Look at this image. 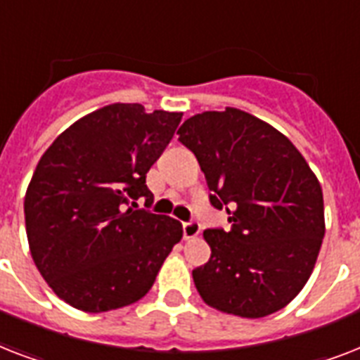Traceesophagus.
<instances>
[{
	"label": "esophagus",
	"mask_w": 360,
	"mask_h": 360,
	"mask_svg": "<svg viewBox=\"0 0 360 360\" xmlns=\"http://www.w3.org/2000/svg\"><path fill=\"white\" fill-rule=\"evenodd\" d=\"M200 230H202V226L196 220L183 222V236H185V239H194V237H198L200 236Z\"/></svg>",
	"instance_id": "obj_1"
}]
</instances>
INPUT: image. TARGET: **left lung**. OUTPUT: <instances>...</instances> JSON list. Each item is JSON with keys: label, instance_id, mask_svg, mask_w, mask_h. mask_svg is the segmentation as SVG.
Listing matches in <instances>:
<instances>
[{"label": "left lung", "instance_id": "1", "mask_svg": "<svg viewBox=\"0 0 360 360\" xmlns=\"http://www.w3.org/2000/svg\"><path fill=\"white\" fill-rule=\"evenodd\" d=\"M214 209L231 228H209L211 257L192 271L209 307L240 318L278 312L307 284L325 236L323 192L284 134L243 110L203 112L181 124Z\"/></svg>", "mask_w": 360, "mask_h": 360}]
</instances>
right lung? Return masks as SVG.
Here are the masks:
<instances>
[{
	"label": "right lung",
	"instance_id": "obj_1",
	"mask_svg": "<svg viewBox=\"0 0 360 360\" xmlns=\"http://www.w3.org/2000/svg\"><path fill=\"white\" fill-rule=\"evenodd\" d=\"M181 115L110 104L70 124L37 164L24 200L30 250L70 307L97 314L136 302L183 237L179 220L134 209L140 198L151 207L146 174Z\"/></svg>",
	"mask_w": 360,
	"mask_h": 360
}]
</instances>
